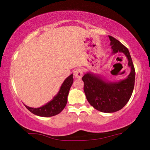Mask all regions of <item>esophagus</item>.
<instances>
[{
	"label": "esophagus",
	"mask_w": 150,
	"mask_h": 150,
	"mask_svg": "<svg viewBox=\"0 0 150 150\" xmlns=\"http://www.w3.org/2000/svg\"><path fill=\"white\" fill-rule=\"evenodd\" d=\"M73 76L76 79H81L83 76V70L81 69H77L73 72Z\"/></svg>",
	"instance_id": "1"
}]
</instances>
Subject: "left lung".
Masks as SVG:
<instances>
[{"label": "left lung", "instance_id": "left-lung-1", "mask_svg": "<svg viewBox=\"0 0 150 150\" xmlns=\"http://www.w3.org/2000/svg\"><path fill=\"white\" fill-rule=\"evenodd\" d=\"M112 49L111 55L122 53L128 61L130 73L126 79L110 81L91 71L87 72L82 80L88 102L98 111L111 113L120 110L128 102L135 83V69L128 50L115 38L108 35Z\"/></svg>", "mask_w": 150, "mask_h": 150}]
</instances>
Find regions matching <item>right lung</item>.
Segmentation results:
<instances>
[{
	"instance_id": "add662e5",
	"label": "right lung",
	"mask_w": 150,
	"mask_h": 150,
	"mask_svg": "<svg viewBox=\"0 0 150 150\" xmlns=\"http://www.w3.org/2000/svg\"><path fill=\"white\" fill-rule=\"evenodd\" d=\"M73 83V74H71L63 81L57 95H55L53 99L45 105L38 108L30 107L26 105H24L28 110L37 116H42V117H50V116L57 115L63 110L67 105V96Z\"/></svg>"
}]
</instances>
